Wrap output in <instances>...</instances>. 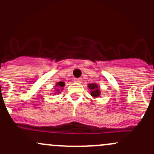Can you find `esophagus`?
Masks as SVG:
<instances>
[{"mask_svg":"<svg viewBox=\"0 0 154 154\" xmlns=\"http://www.w3.org/2000/svg\"><path fill=\"white\" fill-rule=\"evenodd\" d=\"M74 81L77 83H81L82 82V79L81 78H75L74 79Z\"/></svg>","mask_w":154,"mask_h":154,"instance_id":"esophagus-1","label":"esophagus"}]
</instances>
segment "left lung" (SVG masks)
Returning a JSON list of instances; mask_svg holds the SVG:
<instances>
[{
	"instance_id": "left-lung-1",
	"label": "left lung",
	"mask_w": 154,
	"mask_h": 154,
	"mask_svg": "<svg viewBox=\"0 0 154 154\" xmlns=\"http://www.w3.org/2000/svg\"><path fill=\"white\" fill-rule=\"evenodd\" d=\"M88 88L90 89V93L91 95L92 96L93 98L94 97H98L100 95V86L97 84V83H89L88 84Z\"/></svg>"
}]
</instances>
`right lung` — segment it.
Segmentation results:
<instances>
[{
  "label": "right lung",
  "instance_id": "right-lung-1",
  "mask_svg": "<svg viewBox=\"0 0 154 154\" xmlns=\"http://www.w3.org/2000/svg\"><path fill=\"white\" fill-rule=\"evenodd\" d=\"M65 86V83L64 82H59V83H56V86L54 88V91H52V94H54V95H56L57 94H60V91L63 89V87Z\"/></svg>",
  "mask_w": 154,
  "mask_h": 154
}]
</instances>
